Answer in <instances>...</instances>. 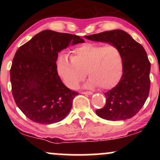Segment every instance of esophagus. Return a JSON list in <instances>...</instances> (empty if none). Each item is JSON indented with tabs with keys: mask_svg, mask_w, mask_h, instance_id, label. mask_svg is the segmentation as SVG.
<instances>
[{
	"mask_svg": "<svg viewBox=\"0 0 160 160\" xmlns=\"http://www.w3.org/2000/svg\"><path fill=\"white\" fill-rule=\"evenodd\" d=\"M82 94H84V95H92L93 93L92 92H83Z\"/></svg>",
	"mask_w": 160,
	"mask_h": 160,
	"instance_id": "obj_1",
	"label": "esophagus"
}]
</instances>
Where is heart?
Here are the masks:
<instances>
[{
	"instance_id": "1",
	"label": "heart",
	"mask_w": 160,
	"mask_h": 160,
	"mask_svg": "<svg viewBox=\"0 0 160 160\" xmlns=\"http://www.w3.org/2000/svg\"><path fill=\"white\" fill-rule=\"evenodd\" d=\"M57 71L70 89L77 88L87 72L90 78L85 87L109 89L119 82L123 75V56L114 45L85 43L72 51L71 58L65 54L60 55Z\"/></svg>"
}]
</instances>
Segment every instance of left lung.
Instances as JSON below:
<instances>
[{
  "label": "left lung",
  "instance_id": "1",
  "mask_svg": "<svg viewBox=\"0 0 160 160\" xmlns=\"http://www.w3.org/2000/svg\"><path fill=\"white\" fill-rule=\"evenodd\" d=\"M85 38L114 45L121 51L124 72L117 86L104 93L106 103L96 110L98 117L109 121L126 120L134 117L145 103L150 89L151 64L143 46L128 32L113 30Z\"/></svg>",
  "mask_w": 160,
  "mask_h": 160
}]
</instances>
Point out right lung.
I'll return each instance as SVG.
<instances>
[{
	"label": "right lung",
	"mask_w": 160,
	"mask_h": 160,
	"mask_svg": "<svg viewBox=\"0 0 160 160\" xmlns=\"http://www.w3.org/2000/svg\"><path fill=\"white\" fill-rule=\"evenodd\" d=\"M84 43L78 36L43 30L21 46L10 70L13 97L28 119L42 124L62 120L78 95L65 87L57 71L58 53Z\"/></svg>",
	"instance_id": "right-lung-1"
}]
</instances>
